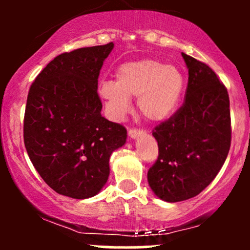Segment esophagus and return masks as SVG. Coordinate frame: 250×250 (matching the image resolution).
Listing matches in <instances>:
<instances>
[{"mask_svg": "<svg viewBox=\"0 0 250 250\" xmlns=\"http://www.w3.org/2000/svg\"><path fill=\"white\" fill-rule=\"evenodd\" d=\"M143 134L142 130H140V129H136V128H130L128 130V135L130 139H137L139 136H141Z\"/></svg>", "mask_w": 250, "mask_h": 250, "instance_id": "esophagus-1", "label": "esophagus"}]
</instances>
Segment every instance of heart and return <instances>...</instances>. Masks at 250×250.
Segmentation results:
<instances>
[{"label":"heart","instance_id":"b5f03b06","mask_svg":"<svg viewBox=\"0 0 250 250\" xmlns=\"http://www.w3.org/2000/svg\"><path fill=\"white\" fill-rule=\"evenodd\" d=\"M183 88L185 79L177 68L156 60H142L122 64L116 71V82H101L99 93L115 120L130 111L129 97H139L140 113L149 121L159 122L174 113Z\"/></svg>","mask_w":250,"mask_h":250}]
</instances>
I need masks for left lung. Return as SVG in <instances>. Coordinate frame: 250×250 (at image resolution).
I'll list each match as a JSON object with an SVG mask.
<instances>
[{
  "label": "left lung",
  "instance_id": "8db88e82",
  "mask_svg": "<svg viewBox=\"0 0 250 250\" xmlns=\"http://www.w3.org/2000/svg\"><path fill=\"white\" fill-rule=\"evenodd\" d=\"M188 68L186 99L153 130L159 157L148 182L157 197L179 202L199 195L222 168L231 141L227 88L210 67L182 53Z\"/></svg>",
  "mask_w": 250,
  "mask_h": 250
}]
</instances>
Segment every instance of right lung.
Masks as SVG:
<instances>
[{
	"mask_svg": "<svg viewBox=\"0 0 250 250\" xmlns=\"http://www.w3.org/2000/svg\"><path fill=\"white\" fill-rule=\"evenodd\" d=\"M114 43L56 56L30 85L23 139L37 173L56 193L82 200L107 182L109 157L127 129L101 115L97 80Z\"/></svg>",
	"mask_w": 250,
	"mask_h": 250,
	"instance_id": "obj_1",
	"label": "right lung"
}]
</instances>
